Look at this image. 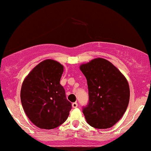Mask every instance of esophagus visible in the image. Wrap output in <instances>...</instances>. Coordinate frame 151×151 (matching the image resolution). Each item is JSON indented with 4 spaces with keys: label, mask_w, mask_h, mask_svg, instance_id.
Returning <instances> with one entry per match:
<instances>
[{
    "label": "esophagus",
    "mask_w": 151,
    "mask_h": 151,
    "mask_svg": "<svg viewBox=\"0 0 151 151\" xmlns=\"http://www.w3.org/2000/svg\"><path fill=\"white\" fill-rule=\"evenodd\" d=\"M72 107L73 109L77 108L78 107V103H76V102H74V103H73L72 104Z\"/></svg>",
    "instance_id": "esophagus-1"
}]
</instances>
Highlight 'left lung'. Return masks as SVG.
Returning a JSON list of instances; mask_svg holds the SVG:
<instances>
[{"label": "left lung", "instance_id": "obj_1", "mask_svg": "<svg viewBox=\"0 0 151 151\" xmlns=\"http://www.w3.org/2000/svg\"><path fill=\"white\" fill-rule=\"evenodd\" d=\"M86 78L89 102L83 109L87 123L97 129L114 125L125 112L129 101V87L124 76L104 58L81 65Z\"/></svg>", "mask_w": 151, "mask_h": 151}]
</instances>
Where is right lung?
<instances>
[{
    "mask_svg": "<svg viewBox=\"0 0 151 151\" xmlns=\"http://www.w3.org/2000/svg\"><path fill=\"white\" fill-rule=\"evenodd\" d=\"M63 65L54 60H43L24 78L21 101L30 121L41 129H54L68 119L72 106L60 83Z\"/></svg>",
    "mask_w": 151,
    "mask_h": 151,
    "instance_id": "obj_1",
    "label": "right lung"
}]
</instances>
